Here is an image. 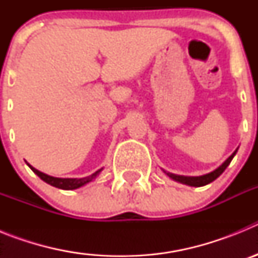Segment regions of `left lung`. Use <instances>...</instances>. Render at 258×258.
Here are the masks:
<instances>
[{
	"instance_id": "1",
	"label": "left lung",
	"mask_w": 258,
	"mask_h": 258,
	"mask_svg": "<svg viewBox=\"0 0 258 258\" xmlns=\"http://www.w3.org/2000/svg\"><path fill=\"white\" fill-rule=\"evenodd\" d=\"M236 151H238V150H235V151L232 152V154L227 157V160L225 161V163H222V165H220L217 169H214L213 172L208 173V174L199 175V177H184V175H177V174H173V173H166V172L165 173L169 175L172 179H174V181H177V182H181V183H183V184H188V186H194V187L206 186V184L213 182L214 179L218 178V177L222 174L223 170L226 169L227 166H229V164L231 163L232 157L235 156Z\"/></svg>"
}]
</instances>
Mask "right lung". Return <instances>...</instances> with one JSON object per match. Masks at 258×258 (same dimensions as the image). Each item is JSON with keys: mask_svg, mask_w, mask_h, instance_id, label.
Instances as JSON below:
<instances>
[{"mask_svg": "<svg viewBox=\"0 0 258 258\" xmlns=\"http://www.w3.org/2000/svg\"><path fill=\"white\" fill-rule=\"evenodd\" d=\"M28 166L38 175V177H40L41 179H42V181L51 184V186H54V187L61 188V190H75V188L81 187V186H84V184L92 182L93 179H94L95 177L102 172V169H99L95 173H93V174L88 175V177H84V178H56V177H51V175H47L45 174V173L40 172V170H37L36 168L29 165V164Z\"/></svg>", "mask_w": 258, "mask_h": 258, "instance_id": "obj_1", "label": "right lung"}]
</instances>
